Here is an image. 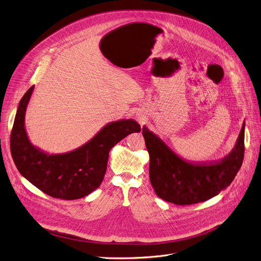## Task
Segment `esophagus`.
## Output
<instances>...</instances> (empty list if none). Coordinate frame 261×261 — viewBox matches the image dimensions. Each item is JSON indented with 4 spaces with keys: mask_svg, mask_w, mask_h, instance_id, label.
<instances>
[{
    "mask_svg": "<svg viewBox=\"0 0 261 261\" xmlns=\"http://www.w3.org/2000/svg\"><path fill=\"white\" fill-rule=\"evenodd\" d=\"M136 118H137V120L139 121V123L140 124H143L144 123V117L143 116H141V115H136Z\"/></svg>",
    "mask_w": 261,
    "mask_h": 261,
    "instance_id": "obj_1",
    "label": "esophagus"
}]
</instances>
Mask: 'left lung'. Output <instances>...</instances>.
<instances>
[{"instance_id":"1","label":"left lung","mask_w":261,"mask_h":261,"mask_svg":"<svg viewBox=\"0 0 261 261\" xmlns=\"http://www.w3.org/2000/svg\"><path fill=\"white\" fill-rule=\"evenodd\" d=\"M142 134L149 154L151 187L158 197L174 204H194L217 196L231 185L243 161L244 123L232 151L208 164L183 160L146 126Z\"/></svg>"}]
</instances>
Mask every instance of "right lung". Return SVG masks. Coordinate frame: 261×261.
Returning <instances> with one entry per match:
<instances>
[{
  "label": "right lung",
  "instance_id": "obj_1",
  "mask_svg": "<svg viewBox=\"0 0 261 261\" xmlns=\"http://www.w3.org/2000/svg\"><path fill=\"white\" fill-rule=\"evenodd\" d=\"M35 86L21 99L10 136L12 159L20 174L54 198L74 200L97 190L103 181L110 150L141 127L133 119L110 122L89 141L63 154H49L30 142L25 114Z\"/></svg>",
  "mask_w": 261,
  "mask_h": 261
}]
</instances>
